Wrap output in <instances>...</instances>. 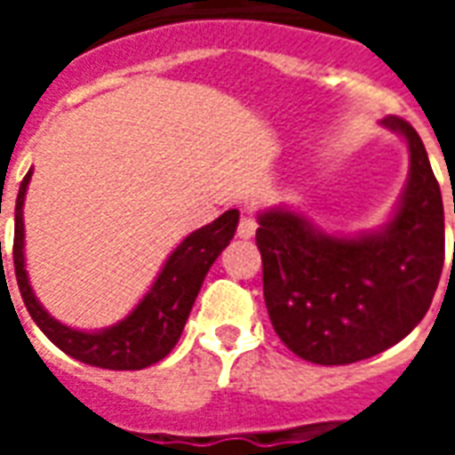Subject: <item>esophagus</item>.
Here are the masks:
<instances>
[{"mask_svg":"<svg viewBox=\"0 0 455 455\" xmlns=\"http://www.w3.org/2000/svg\"><path fill=\"white\" fill-rule=\"evenodd\" d=\"M256 228H258V221L253 219V214L248 212L246 217H241V221H238V236L251 238L253 234H256Z\"/></svg>","mask_w":455,"mask_h":455,"instance_id":"1","label":"esophagus"}]
</instances>
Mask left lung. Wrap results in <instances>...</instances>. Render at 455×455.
<instances>
[{
  "label": "left lung",
  "mask_w": 455,
  "mask_h": 455,
  "mask_svg": "<svg viewBox=\"0 0 455 455\" xmlns=\"http://www.w3.org/2000/svg\"><path fill=\"white\" fill-rule=\"evenodd\" d=\"M380 124L410 148V178L380 228L336 236L287 207L258 214L267 315L280 341L309 363L348 365L390 348L424 319L439 287V182L419 133L400 116Z\"/></svg>",
  "instance_id": "obj_1"
}]
</instances>
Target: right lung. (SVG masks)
<instances>
[{
	"mask_svg": "<svg viewBox=\"0 0 455 455\" xmlns=\"http://www.w3.org/2000/svg\"><path fill=\"white\" fill-rule=\"evenodd\" d=\"M31 172L34 170H28L26 178L21 180L14 212L16 283H19V292L24 297L31 319L60 351L87 365H97L107 371H140L163 361L175 348L185 329V322L192 312V305L197 299L199 287L204 283L209 267L236 234L238 209H228L212 224L182 238L180 246L168 256L165 266L160 267L156 283L150 285L139 305L131 309V315L100 331H83L48 315L28 283L24 258V199L28 182H31Z\"/></svg>",
	"mask_w": 455,
	"mask_h": 455,
	"instance_id": "1",
	"label": "right lung"
}]
</instances>
